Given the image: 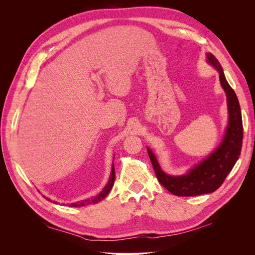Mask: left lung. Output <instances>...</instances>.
I'll return each instance as SVG.
<instances>
[{
    "label": "left lung",
    "mask_w": 255,
    "mask_h": 255,
    "mask_svg": "<svg viewBox=\"0 0 255 255\" xmlns=\"http://www.w3.org/2000/svg\"><path fill=\"white\" fill-rule=\"evenodd\" d=\"M206 58L207 63L217 69L219 72L220 84L226 91L228 100L229 123L221 143L201 163L183 175L166 174L160 169L155 155L148 149L149 157L157 180L171 194L180 197L199 196L217 190L233 169L242 151L244 128L238 99L235 91L227 82L218 59L212 53H207Z\"/></svg>",
    "instance_id": "obj_1"
}]
</instances>
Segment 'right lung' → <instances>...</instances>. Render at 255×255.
<instances>
[{
  "instance_id": "add662e5",
  "label": "right lung",
  "mask_w": 255,
  "mask_h": 255,
  "mask_svg": "<svg viewBox=\"0 0 255 255\" xmlns=\"http://www.w3.org/2000/svg\"><path fill=\"white\" fill-rule=\"evenodd\" d=\"M114 183H115V167H114V164H113V168H112V173H111V177H110V181L109 183L106 184V186L103 188V190L100 192L99 195L92 197L90 199H86V200H83V201H80V202H75V203H71L69 204V206H72V207H79V206H86L88 204H96L100 201H102V200L110 194L111 189L113 188L114 186ZM50 200V199H48ZM56 204V202H54Z\"/></svg>"
}]
</instances>
